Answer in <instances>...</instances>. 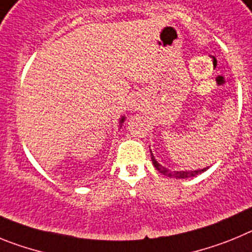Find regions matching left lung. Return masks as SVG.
Masks as SVG:
<instances>
[{
    "label": "left lung",
    "instance_id": "8db88e82",
    "mask_svg": "<svg viewBox=\"0 0 252 252\" xmlns=\"http://www.w3.org/2000/svg\"><path fill=\"white\" fill-rule=\"evenodd\" d=\"M151 153V150H150ZM151 161H153L154 166L157 168L158 171H160L161 174L166 175V177L169 178H175V179H186V178H193L195 177V175L201 174V173H203V171H206L208 168H203V169H199V170H186V171H171L169 170V169L164 168L162 165H160L159 162L155 160V158H154L153 153H151Z\"/></svg>",
    "mask_w": 252,
    "mask_h": 252
}]
</instances>
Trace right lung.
Instances as JSON below:
<instances>
[{
    "label": "right lung",
    "mask_w": 252,
    "mask_h": 252,
    "mask_svg": "<svg viewBox=\"0 0 252 252\" xmlns=\"http://www.w3.org/2000/svg\"><path fill=\"white\" fill-rule=\"evenodd\" d=\"M125 121V117H122L121 120H120V127H121V125H122V122Z\"/></svg>",
    "instance_id": "right-lung-1"
}]
</instances>
